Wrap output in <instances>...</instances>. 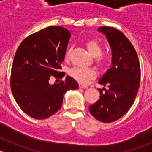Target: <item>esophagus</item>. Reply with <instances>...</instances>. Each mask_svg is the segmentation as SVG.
Returning a JSON list of instances; mask_svg holds the SVG:
<instances>
[{"instance_id": "esophagus-1", "label": "esophagus", "mask_w": 152, "mask_h": 152, "mask_svg": "<svg viewBox=\"0 0 152 152\" xmlns=\"http://www.w3.org/2000/svg\"><path fill=\"white\" fill-rule=\"evenodd\" d=\"M79 88H87L88 87H87L86 85H84V84H79Z\"/></svg>"}]
</instances>
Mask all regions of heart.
Segmentation results:
<instances>
[{"label":"heart","instance_id":"heart-1","mask_svg":"<svg viewBox=\"0 0 152 152\" xmlns=\"http://www.w3.org/2000/svg\"><path fill=\"white\" fill-rule=\"evenodd\" d=\"M86 46L89 51L90 54L95 58V61L100 67H106L108 64L109 58L107 56H102L103 48L102 45L96 40L91 39L87 42ZM71 49H68L66 52L65 57L68 58ZM70 76L80 84H87L89 80L94 78L96 75L95 70L90 68L75 67L72 68L69 72Z\"/></svg>","mask_w":152,"mask_h":152}]
</instances>
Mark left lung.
<instances>
[{
	"label": "left lung",
	"instance_id": "left-lung-1",
	"mask_svg": "<svg viewBox=\"0 0 152 152\" xmlns=\"http://www.w3.org/2000/svg\"><path fill=\"white\" fill-rule=\"evenodd\" d=\"M112 49V68L99 80V84L107 85L103 92L99 89L100 99L89 107L95 119L103 123H112L123 116L133 104L139 88L141 77L139 58L132 44L118 29L100 26Z\"/></svg>",
	"mask_w": 152,
	"mask_h": 152
}]
</instances>
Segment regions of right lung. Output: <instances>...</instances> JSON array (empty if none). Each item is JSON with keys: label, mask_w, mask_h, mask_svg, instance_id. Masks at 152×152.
<instances>
[{"label": "right lung", "mask_w": 152, "mask_h": 152, "mask_svg": "<svg viewBox=\"0 0 152 152\" xmlns=\"http://www.w3.org/2000/svg\"><path fill=\"white\" fill-rule=\"evenodd\" d=\"M71 37L62 26H49L31 34L19 45L13 58L10 88L19 107L36 119H47L61 107L64 94L77 90V82L67 76L50 84L52 77L62 78L59 72Z\"/></svg>", "instance_id": "obj_1"}]
</instances>
